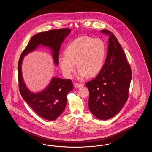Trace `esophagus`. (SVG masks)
I'll list each match as a JSON object with an SVG mask.
<instances>
[{
  "label": "esophagus",
  "instance_id": "obj_1",
  "mask_svg": "<svg viewBox=\"0 0 152 152\" xmlns=\"http://www.w3.org/2000/svg\"><path fill=\"white\" fill-rule=\"evenodd\" d=\"M75 86L76 87V88H80V87H83V86H84V84H81V83H76L75 84Z\"/></svg>",
  "mask_w": 152,
  "mask_h": 152
}]
</instances>
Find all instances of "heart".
I'll list each match as a JSON object with an SVG mask.
<instances>
[{"instance_id":"b5f03b06","label":"heart","mask_w":152,"mask_h":152,"mask_svg":"<svg viewBox=\"0 0 152 152\" xmlns=\"http://www.w3.org/2000/svg\"><path fill=\"white\" fill-rule=\"evenodd\" d=\"M105 46L99 39L81 36L69 44L65 49V56L58 58L62 71L71 76L76 67L80 69L79 76H94L101 71L105 58Z\"/></svg>"}]
</instances>
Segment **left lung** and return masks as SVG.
I'll return each mask as SVG.
<instances>
[{
    "instance_id": "obj_1",
    "label": "left lung",
    "mask_w": 152,
    "mask_h": 152,
    "mask_svg": "<svg viewBox=\"0 0 152 152\" xmlns=\"http://www.w3.org/2000/svg\"><path fill=\"white\" fill-rule=\"evenodd\" d=\"M101 32L109 35L107 56L100 72L86 86L89 110L97 118L108 120L116 115L128 100L132 71L116 36L107 29Z\"/></svg>"
}]
</instances>
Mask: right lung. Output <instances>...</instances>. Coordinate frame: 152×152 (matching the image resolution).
Returning a JSON list of instances; mask_svg holds the SVG:
<instances>
[{"mask_svg": "<svg viewBox=\"0 0 152 152\" xmlns=\"http://www.w3.org/2000/svg\"><path fill=\"white\" fill-rule=\"evenodd\" d=\"M70 32L71 29L65 28L37 34L31 37L22 52L18 62L19 89L23 99L38 116L49 121L56 120L64 110L66 96L73 88L72 80L53 78L45 90L38 94H34L27 89L23 79L22 60L24 56L35 50L39 45H43L52 50L54 62L58 65L61 45Z\"/></svg>", "mask_w": 152, "mask_h": 152, "instance_id": "add662e5", "label": "right lung"}]
</instances>
